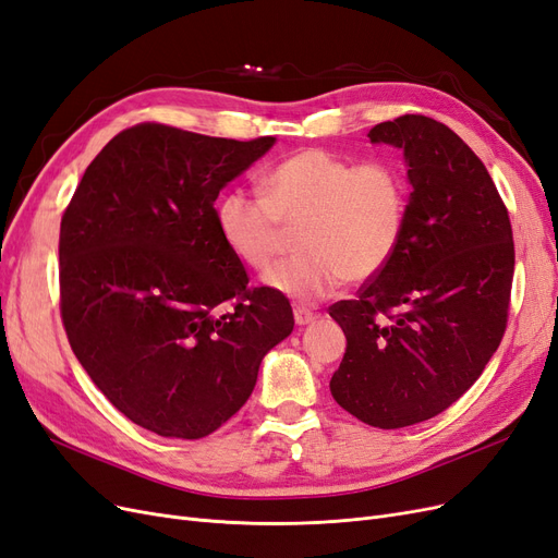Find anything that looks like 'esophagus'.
<instances>
[{"instance_id": "obj_1", "label": "esophagus", "mask_w": 558, "mask_h": 558, "mask_svg": "<svg viewBox=\"0 0 558 558\" xmlns=\"http://www.w3.org/2000/svg\"><path fill=\"white\" fill-rule=\"evenodd\" d=\"M293 316H295V323H298V325H310V323H314V320L318 318L312 310H306V306H295Z\"/></svg>"}]
</instances>
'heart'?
Wrapping results in <instances>:
<instances>
[{"mask_svg":"<svg viewBox=\"0 0 558 558\" xmlns=\"http://www.w3.org/2000/svg\"><path fill=\"white\" fill-rule=\"evenodd\" d=\"M263 196L226 191L217 226L226 246L252 270H267L298 230L295 258L275 265L265 283L298 302H318L345 281H369L392 263L409 217V184L383 159L355 163L310 147L263 178Z\"/></svg>","mask_w":558,"mask_h":558,"instance_id":"obj_1","label":"heart"}]
</instances>
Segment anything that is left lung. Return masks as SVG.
<instances>
[{
  "mask_svg": "<svg viewBox=\"0 0 558 558\" xmlns=\"http://www.w3.org/2000/svg\"><path fill=\"white\" fill-rule=\"evenodd\" d=\"M403 149L407 233L355 300L330 306L345 353L330 380L343 411L380 429L429 420L462 397L504 339L514 272L508 209L452 129L401 114L369 131Z\"/></svg>",
  "mask_w": 558,
  "mask_h": 558,
  "instance_id": "8db88e82",
  "label": "left lung"
}]
</instances>
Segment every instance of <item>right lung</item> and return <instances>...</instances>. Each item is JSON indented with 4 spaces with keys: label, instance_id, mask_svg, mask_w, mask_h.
<instances>
[{
    "label": "right lung",
    "instance_id": "right-lung-1",
    "mask_svg": "<svg viewBox=\"0 0 558 558\" xmlns=\"http://www.w3.org/2000/svg\"><path fill=\"white\" fill-rule=\"evenodd\" d=\"M272 145L136 124L96 155L64 209L71 349L114 409L159 436L219 429L254 392L265 353L293 332L291 302L248 286L215 209Z\"/></svg>",
    "mask_w": 558,
    "mask_h": 558
}]
</instances>
